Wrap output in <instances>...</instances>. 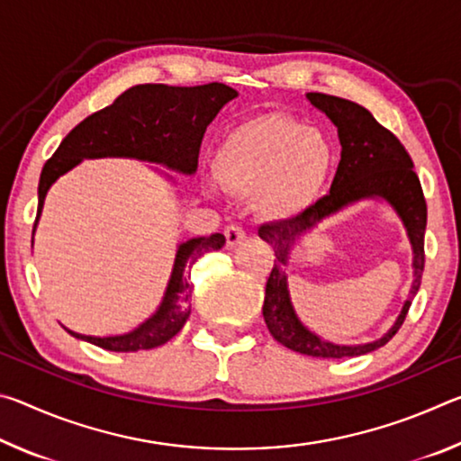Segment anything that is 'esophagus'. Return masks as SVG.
<instances>
[{"label": "esophagus", "mask_w": 461, "mask_h": 461, "mask_svg": "<svg viewBox=\"0 0 461 461\" xmlns=\"http://www.w3.org/2000/svg\"><path fill=\"white\" fill-rule=\"evenodd\" d=\"M223 233H225V244H228V248H236L246 240V231L241 230L240 225H228Z\"/></svg>", "instance_id": "obj_1"}]
</instances>
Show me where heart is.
Returning <instances> with one entry per match:
<instances>
[{
    "label": "heart",
    "instance_id": "1",
    "mask_svg": "<svg viewBox=\"0 0 461 461\" xmlns=\"http://www.w3.org/2000/svg\"><path fill=\"white\" fill-rule=\"evenodd\" d=\"M331 165V144L321 131L288 115L264 113L221 140L213 176L221 189L252 197L267 221H288L317 199Z\"/></svg>",
    "mask_w": 461,
    "mask_h": 461
}]
</instances>
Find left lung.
Masks as SVG:
<instances>
[{
	"label": "left lung",
	"mask_w": 461,
	"mask_h": 461,
	"mask_svg": "<svg viewBox=\"0 0 461 461\" xmlns=\"http://www.w3.org/2000/svg\"><path fill=\"white\" fill-rule=\"evenodd\" d=\"M307 99L338 128L341 160L335 170L331 189L325 197L305 209L301 215H296L294 220L264 223L258 230V236L275 248L276 256L275 268L267 283L262 315L272 338L283 343L285 348L305 356L339 360V357L374 352L393 339V335L401 330L411 301L415 299L420 286V276H423L427 205L419 176L412 170L409 152L404 150V146L393 131H388L374 120L368 109L354 101L325 95V93H307ZM370 198L384 200L408 231L413 252L411 291L393 327L378 340L366 344H335L311 332L295 315L287 291L285 267L292 248L311 229L343 208Z\"/></svg>",
	"instance_id": "1"
}]
</instances>
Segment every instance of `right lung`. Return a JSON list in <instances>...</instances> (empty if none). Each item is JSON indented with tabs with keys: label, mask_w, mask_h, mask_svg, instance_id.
<instances>
[{
	"label": "right lung",
	"mask_w": 461,
	"mask_h": 461,
	"mask_svg": "<svg viewBox=\"0 0 461 461\" xmlns=\"http://www.w3.org/2000/svg\"><path fill=\"white\" fill-rule=\"evenodd\" d=\"M238 97V91L223 83L197 87H168V85H136L101 112L85 118L68 131L52 158L46 162L38 183V213L32 230L38 228L46 193L68 170L87 158H134L148 165L165 166L178 175L197 173V158L203 134L220 109ZM175 185V176L152 167ZM223 233L191 238L176 246L173 272L154 313L134 330L122 335H83L65 330L77 339L89 341L109 352H138L158 348L183 330L191 315L189 268L201 254L220 249Z\"/></svg>",
	"instance_id": "add662e5"
}]
</instances>
